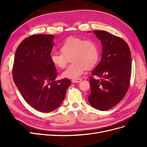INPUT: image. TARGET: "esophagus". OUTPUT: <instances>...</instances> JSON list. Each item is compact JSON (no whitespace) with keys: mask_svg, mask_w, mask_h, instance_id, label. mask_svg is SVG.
Instances as JSON below:
<instances>
[{"mask_svg":"<svg viewBox=\"0 0 147 147\" xmlns=\"http://www.w3.org/2000/svg\"><path fill=\"white\" fill-rule=\"evenodd\" d=\"M82 79H73L71 80V82L73 83H79L80 82L82 81Z\"/></svg>","mask_w":147,"mask_h":147,"instance_id":"34e87169","label":"esophagus"}]
</instances>
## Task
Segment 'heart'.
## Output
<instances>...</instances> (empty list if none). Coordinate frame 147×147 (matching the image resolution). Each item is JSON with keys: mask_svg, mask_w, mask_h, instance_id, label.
<instances>
[{"mask_svg": "<svg viewBox=\"0 0 147 147\" xmlns=\"http://www.w3.org/2000/svg\"><path fill=\"white\" fill-rule=\"evenodd\" d=\"M61 53L54 52L51 59L56 67L64 68L67 64L68 57L73 63L62 75L65 78L76 79L83 73L87 68L96 65L99 59V51L96 43L91 40H83L76 37H69L61 45Z\"/></svg>", "mask_w": 147, "mask_h": 147, "instance_id": "heart-1", "label": "heart"}]
</instances>
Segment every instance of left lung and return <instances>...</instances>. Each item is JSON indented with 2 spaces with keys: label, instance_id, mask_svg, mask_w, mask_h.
Masks as SVG:
<instances>
[{
  "label": "left lung",
  "instance_id": "left-lung-1",
  "mask_svg": "<svg viewBox=\"0 0 147 147\" xmlns=\"http://www.w3.org/2000/svg\"><path fill=\"white\" fill-rule=\"evenodd\" d=\"M88 33L90 32H88ZM102 46L101 59L92 73L99 79L89 78L90 105L108 110L119 104L128 90L132 70V56L127 43L106 31L93 30Z\"/></svg>",
  "mask_w": 147,
  "mask_h": 147
}]
</instances>
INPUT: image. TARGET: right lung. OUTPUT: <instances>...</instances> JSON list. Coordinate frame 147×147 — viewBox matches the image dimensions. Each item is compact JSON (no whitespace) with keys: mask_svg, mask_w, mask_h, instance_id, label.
<instances>
[{"mask_svg":"<svg viewBox=\"0 0 147 147\" xmlns=\"http://www.w3.org/2000/svg\"><path fill=\"white\" fill-rule=\"evenodd\" d=\"M54 36L27 37L15 52L13 79L26 102L38 111L49 113L63 102L71 84L68 79L55 80L58 73L51 59Z\"/></svg>","mask_w":147,"mask_h":147,"instance_id":"1","label":"right lung"}]
</instances>
